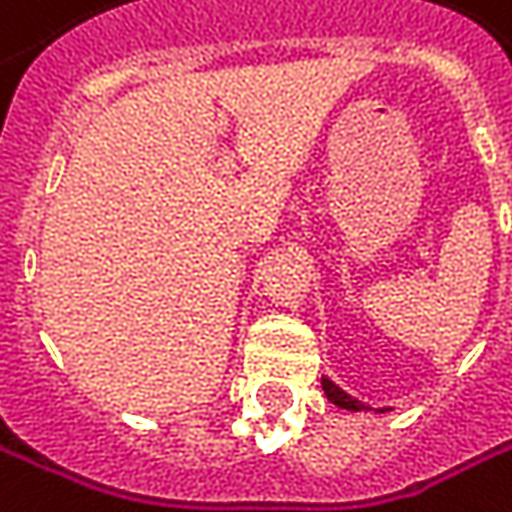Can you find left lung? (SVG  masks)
I'll use <instances>...</instances> for the list:
<instances>
[{
  "label": "left lung",
  "mask_w": 512,
  "mask_h": 512,
  "mask_svg": "<svg viewBox=\"0 0 512 512\" xmlns=\"http://www.w3.org/2000/svg\"><path fill=\"white\" fill-rule=\"evenodd\" d=\"M323 391H326V397L334 402V405H340V408H345V411H362V402H357V399H351L345 391H340L331 379H323Z\"/></svg>",
  "instance_id": "1"
}]
</instances>
